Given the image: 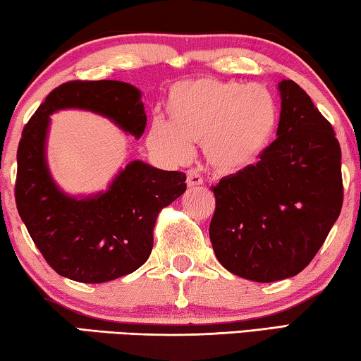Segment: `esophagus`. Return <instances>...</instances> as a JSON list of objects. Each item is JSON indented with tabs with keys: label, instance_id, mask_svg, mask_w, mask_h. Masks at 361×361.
<instances>
[{
	"label": "esophagus",
	"instance_id": "1",
	"mask_svg": "<svg viewBox=\"0 0 361 361\" xmlns=\"http://www.w3.org/2000/svg\"><path fill=\"white\" fill-rule=\"evenodd\" d=\"M202 182H203L202 177H200V174H198L197 171H193V169L187 171V185H189V187H197V185H200Z\"/></svg>",
	"mask_w": 361,
	"mask_h": 361
}]
</instances>
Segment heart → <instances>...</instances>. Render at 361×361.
<instances>
[{"mask_svg":"<svg viewBox=\"0 0 361 361\" xmlns=\"http://www.w3.org/2000/svg\"><path fill=\"white\" fill-rule=\"evenodd\" d=\"M168 109L171 123L156 120L149 143L177 159L190 154L192 143L203 145L207 163L223 176L252 168L279 123V107L269 90L215 78L176 85Z\"/></svg>","mask_w":361,"mask_h":361,"instance_id":"1","label":"heart"}]
</instances>
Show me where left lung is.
Segmentation results:
<instances>
[{
  "instance_id": "left-lung-1",
  "label": "left lung",
  "mask_w": 361,
  "mask_h": 361,
  "mask_svg": "<svg viewBox=\"0 0 361 361\" xmlns=\"http://www.w3.org/2000/svg\"><path fill=\"white\" fill-rule=\"evenodd\" d=\"M279 90V137L257 164L212 187L210 239L219 264L260 283L305 270L343 203L342 151L331 122L295 81Z\"/></svg>"
}]
</instances>
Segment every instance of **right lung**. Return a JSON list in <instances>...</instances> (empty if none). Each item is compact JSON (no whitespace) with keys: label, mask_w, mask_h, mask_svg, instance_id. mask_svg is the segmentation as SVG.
Masks as SVG:
<instances>
[{"label":"right lung","mask_w":361,"mask_h":361,"mask_svg":"<svg viewBox=\"0 0 361 361\" xmlns=\"http://www.w3.org/2000/svg\"><path fill=\"white\" fill-rule=\"evenodd\" d=\"M137 87L122 81H68L55 87L23 130L18 146L16 207L25 228L56 274L81 283L128 275L148 260L159 212L185 192V174L132 161L107 192L68 197L45 163L50 114L76 107L114 120L140 138L146 127Z\"/></svg>","instance_id":"obj_1"}]
</instances>
